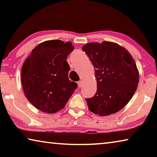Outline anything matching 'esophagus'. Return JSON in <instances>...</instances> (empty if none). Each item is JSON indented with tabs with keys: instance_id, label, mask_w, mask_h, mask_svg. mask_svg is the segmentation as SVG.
I'll use <instances>...</instances> for the list:
<instances>
[{
	"instance_id": "obj_1",
	"label": "esophagus",
	"mask_w": 157,
	"mask_h": 157,
	"mask_svg": "<svg viewBox=\"0 0 157 157\" xmlns=\"http://www.w3.org/2000/svg\"><path fill=\"white\" fill-rule=\"evenodd\" d=\"M78 86L79 87H81L82 86V81L78 82Z\"/></svg>"
}]
</instances>
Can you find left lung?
I'll return each instance as SVG.
<instances>
[{"label": "left lung", "mask_w": 157, "mask_h": 157, "mask_svg": "<svg viewBox=\"0 0 157 157\" xmlns=\"http://www.w3.org/2000/svg\"><path fill=\"white\" fill-rule=\"evenodd\" d=\"M95 68L97 92L86 98L89 109L99 116L120 111L132 99L139 75L130 53L113 42H93L82 47Z\"/></svg>", "instance_id": "8db88e82"}]
</instances>
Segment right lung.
I'll list each match as a JSON object with an SVG mask.
<instances>
[{"label": "right lung", "mask_w": 157, "mask_h": 157, "mask_svg": "<svg viewBox=\"0 0 157 157\" xmlns=\"http://www.w3.org/2000/svg\"><path fill=\"white\" fill-rule=\"evenodd\" d=\"M74 46L71 42L50 40L39 44L21 69V83L32 105L44 112L56 113L65 107L78 87L68 79L66 61Z\"/></svg>", "instance_id": "1"}]
</instances>
